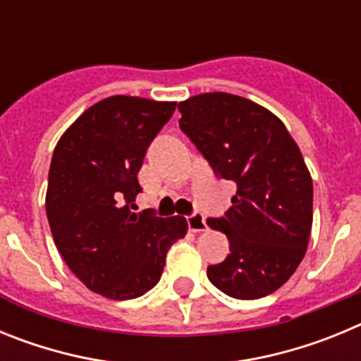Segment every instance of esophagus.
<instances>
[{"label": "esophagus", "instance_id": "obj_1", "mask_svg": "<svg viewBox=\"0 0 361 361\" xmlns=\"http://www.w3.org/2000/svg\"><path fill=\"white\" fill-rule=\"evenodd\" d=\"M186 222H188V228L195 233L204 231V229L208 228V224H206V219H204L202 213H199V212L191 213V215L186 219Z\"/></svg>", "mask_w": 361, "mask_h": 361}]
</instances>
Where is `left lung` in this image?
Masks as SVG:
<instances>
[{
	"mask_svg": "<svg viewBox=\"0 0 361 361\" xmlns=\"http://www.w3.org/2000/svg\"><path fill=\"white\" fill-rule=\"evenodd\" d=\"M178 111L213 173L237 184L224 216L206 220L229 240L209 282L231 298L271 295L300 266L311 235L312 180L298 146L279 117L238 95L200 94Z\"/></svg>",
	"mask_w": 361,
	"mask_h": 361,
	"instance_id": "1",
	"label": "left lung"
}]
</instances>
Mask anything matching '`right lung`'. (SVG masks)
Returning a JSON list of instances; mask_svg holds the SVG:
<instances>
[{"instance_id": "obj_1", "label": "right lung", "mask_w": 361, "mask_h": 361, "mask_svg": "<svg viewBox=\"0 0 361 361\" xmlns=\"http://www.w3.org/2000/svg\"><path fill=\"white\" fill-rule=\"evenodd\" d=\"M175 103L114 95L82 114L54 149L47 219L66 266L90 291L132 300L155 288L184 216L132 213L146 149Z\"/></svg>"}]
</instances>
